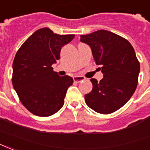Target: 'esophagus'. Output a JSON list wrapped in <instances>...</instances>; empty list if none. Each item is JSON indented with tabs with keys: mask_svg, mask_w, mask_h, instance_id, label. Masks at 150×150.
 <instances>
[{
	"mask_svg": "<svg viewBox=\"0 0 150 150\" xmlns=\"http://www.w3.org/2000/svg\"><path fill=\"white\" fill-rule=\"evenodd\" d=\"M85 78H84V76H74V82H76V83H80V82L83 81H84Z\"/></svg>",
	"mask_w": 150,
	"mask_h": 150,
	"instance_id": "34e87169",
	"label": "esophagus"
}]
</instances>
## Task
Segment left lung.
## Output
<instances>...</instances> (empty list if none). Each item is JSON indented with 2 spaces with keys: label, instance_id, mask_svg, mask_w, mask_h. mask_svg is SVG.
<instances>
[{
  "label": "left lung",
  "instance_id": "1",
  "mask_svg": "<svg viewBox=\"0 0 150 150\" xmlns=\"http://www.w3.org/2000/svg\"><path fill=\"white\" fill-rule=\"evenodd\" d=\"M80 41L89 46L103 74L100 82L90 80L92 90L84 96L85 103L100 114L119 110L130 100L138 84L140 64L134 50L127 39L106 30L81 35Z\"/></svg>",
  "mask_w": 150,
  "mask_h": 150
}]
</instances>
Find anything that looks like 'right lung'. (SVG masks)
I'll list each match as a JSON object with an SVG mask.
<instances>
[{"instance_id":"1","label":"right lung","mask_w":150,"mask_h":150,"mask_svg":"<svg viewBox=\"0 0 150 150\" xmlns=\"http://www.w3.org/2000/svg\"><path fill=\"white\" fill-rule=\"evenodd\" d=\"M74 35H58L50 28L37 30L20 47L12 64V84L21 103L31 113L47 117L58 112L74 80L60 76L53 64L60 58L61 49Z\"/></svg>"}]
</instances>
